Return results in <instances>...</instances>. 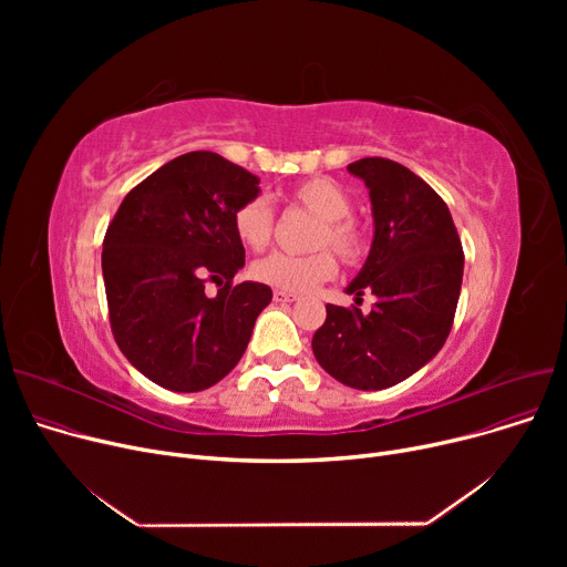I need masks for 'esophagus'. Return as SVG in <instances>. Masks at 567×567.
<instances>
[{
    "label": "esophagus",
    "mask_w": 567,
    "mask_h": 567,
    "mask_svg": "<svg viewBox=\"0 0 567 567\" xmlns=\"http://www.w3.org/2000/svg\"><path fill=\"white\" fill-rule=\"evenodd\" d=\"M296 299H299V296L291 293V291H282V289H276V291H274V301H276V303H293Z\"/></svg>",
    "instance_id": "obj_1"
}]
</instances>
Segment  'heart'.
<instances>
[{
    "mask_svg": "<svg viewBox=\"0 0 567 567\" xmlns=\"http://www.w3.org/2000/svg\"><path fill=\"white\" fill-rule=\"evenodd\" d=\"M289 202L306 208L319 218L312 236L315 248L331 246L347 261H355L365 255L368 236L351 214L349 193L333 178L315 176L293 186ZM234 231L238 241L250 250H264L274 238V208L264 197H252L234 212ZM257 280L278 287L282 291L303 293L317 285L336 278L338 259L331 250H317L312 255L274 252L252 264Z\"/></svg>",
    "mask_w": 567,
    "mask_h": 567,
    "instance_id": "b5f03b06",
    "label": "heart"
}]
</instances>
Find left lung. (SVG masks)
Masks as SVG:
<instances>
[{
    "mask_svg": "<svg viewBox=\"0 0 567 567\" xmlns=\"http://www.w3.org/2000/svg\"><path fill=\"white\" fill-rule=\"evenodd\" d=\"M347 169L370 188L374 238L347 293L359 308L326 306L312 338L319 365L359 391H381L432 361L453 329L464 252L449 206L419 174L389 158H361Z\"/></svg>",
    "mask_w": 567,
    "mask_h": 567,
    "instance_id": "1",
    "label": "left lung"
}]
</instances>
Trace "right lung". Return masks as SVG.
Here are the masks:
<instances>
[{"instance_id": "add662e5", "label": "right lung", "mask_w": 567, "mask_h": 567, "mask_svg": "<svg viewBox=\"0 0 567 567\" xmlns=\"http://www.w3.org/2000/svg\"><path fill=\"white\" fill-rule=\"evenodd\" d=\"M259 178L214 152H190L137 184L103 238L112 336L146 379L197 393L234 370L274 291L238 282L246 264L234 212ZM206 281L219 293L206 297Z\"/></svg>"}]
</instances>
